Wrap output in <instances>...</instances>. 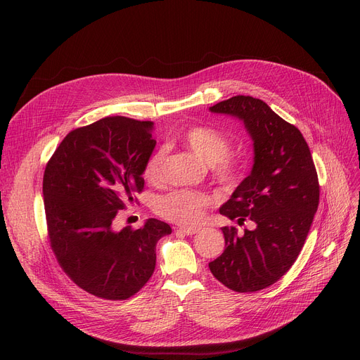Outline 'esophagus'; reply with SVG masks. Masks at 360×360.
<instances>
[{
  "instance_id": "34e87169",
  "label": "esophagus",
  "mask_w": 360,
  "mask_h": 360,
  "mask_svg": "<svg viewBox=\"0 0 360 360\" xmlns=\"http://www.w3.org/2000/svg\"><path fill=\"white\" fill-rule=\"evenodd\" d=\"M178 232H181L184 235H194V233L200 232V229L198 228H179Z\"/></svg>"
}]
</instances>
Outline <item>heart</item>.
<instances>
[{"mask_svg":"<svg viewBox=\"0 0 360 360\" xmlns=\"http://www.w3.org/2000/svg\"><path fill=\"white\" fill-rule=\"evenodd\" d=\"M184 143L204 163L213 166L214 176L224 185L236 184L243 174L240 158L228 155L231 143L221 132L209 127H193L184 134ZM166 148H158L144 167V176L151 184H162ZM210 198L193 191H174L158 201V213L182 226H193L202 220Z\"/></svg>","mask_w":360,"mask_h":360,"instance_id":"b5f03b06","label":"heart"}]
</instances>
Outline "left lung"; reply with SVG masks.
Returning <instances> with one entry per match:
<instances>
[{
  "instance_id": "1",
  "label": "left lung",
  "mask_w": 360,
  "mask_h": 360,
  "mask_svg": "<svg viewBox=\"0 0 360 360\" xmlns=\"http://www.w3.org/2000/svg\"><path fill=\"white\" fill-rule=\"evenodd\" d=\"M210 110L238 118L252 139L251 172L219 212L254 229L221 228L226 247L209 267L226 288L257 292L285 276L304 247L319 202L316 170L300 131L266 102L233 96Z\"/></svg>"
}]
</instances>
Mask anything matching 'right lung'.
Masks as SVG:
<instances>
[{
	"mask_svg": "<svg viewBox=\"0 0 360 360\" xmlns=\"http://www.w3.org/2000/svg\"><path fill=\"white\" fill-rule=\"evenodd\" d=\"M155 124L108 117L68 132L46 165L44 202L52 251L83 290L110 300L136 295L156 267V243L170 226L148 219L113 229L120 210L143 191L156 147Z\"/></svg>",
	"mask_w": 360,
	"mask_h": 360,
	"instance_id": "obj_1",
	"label": "right lung"
}]
</instances>
